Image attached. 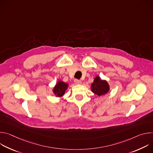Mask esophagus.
<instances>
[{
  "label": "esophagus",
  "instance_id": "esophagus-1",
  "mask_svg": "<svg viewBox=\"0 0 153 153\" xmlns=\"http://www.w3.org/2000/svg\"><path fill=\"white\" fill-rule=\"evenodd\" d=\"M74 83H75L76 84H77V85H79V84H80V83H82V82H81V80H80L75 79V80H74Z\"/></svg>",
  "mask_w": 153,
  "mask_h": 153
}]
</instances>
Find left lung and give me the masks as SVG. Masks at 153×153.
Returning <instances> with one entry per match:
<instances>
[{"label":"left lung","mask_w":153,"mask_h":153,"mask_svg":"<svg viewBox=\"0 0 153 153\" xmlns=\"http://www.w3.org/2000/svg\"><path fill=\"white\" fill-rule=\"evenodd\" d=\"M91 88L92 92L99 96L106 94L110 90V86L108 82L106 80H101L99 76L95 77Z\"/></svg>","instance_id":"obj_1"}]
</instances>
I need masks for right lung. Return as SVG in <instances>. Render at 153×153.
I'll return each mask as SVG.
<instances>
[{"instance_id":"obj_1","label":"right lung","mask_w":153,"mask_h":153,"mask_svg":"<svg viewBox=\"0 0 153 153\" xmlns=\"http://www.w3.org/2000/svg\"><path fill=\"white\" fill-rule=\"evenodd\" d=\"M68 83L60 80L54 87L53 93L56 97H60L64 95L65 91L68 88Z\"/></svg>"}]
</instances>
